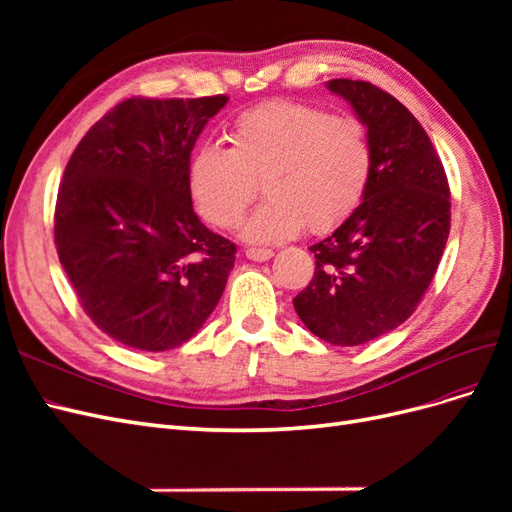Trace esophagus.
Returning a JSON list of instances; mask_svg holds the SVG:
<instances>
[{
  "label": "esophagus",
  "instance_id": "1",
  "mask_svg": "<svg viewBox=\"0 0 512 512\" xmlns=\"http://www.w3.org/2000/svg\"><path fill=\"white\" fill-rule=\"evenodd\" d=\"M245 256L254 260V262H265L273 256V252L271 250H256V247H250V250H245Z\"/></svg>",
  "mask_w": 512,
  "mask_h": 512
}]
</instances>
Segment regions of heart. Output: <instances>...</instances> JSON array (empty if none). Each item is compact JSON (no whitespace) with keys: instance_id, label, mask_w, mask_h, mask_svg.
<instances>
[{"instance_id":"heart-1","label":"heart","mask_w":512,"mask_h":512,"mask_svg":"<svg viewBox=\"0 0 512 512\" xmlns=\"http://www.w3.org/2000/svg\"><path fill=\"white\" fill-rule=\"evenodd\" d=\"M228 136L230 149L198 147L188 166L194 205L213 226H237L260 181L269 198L243 226L250 243H280L303 226L324 235L361 205L371 145L359 119L277 100L239 115Z\"/></svg>"}]
</instances>
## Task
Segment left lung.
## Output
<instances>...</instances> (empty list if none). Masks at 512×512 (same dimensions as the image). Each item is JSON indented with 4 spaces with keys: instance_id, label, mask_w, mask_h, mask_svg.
<instances>
[{
    "instance_id": "1",
    "label": "left lung",
    "mask_w": 512,
    "mask_h": 512,
    "mask_svg": "<svg viewBox=\"0 0 512 512\" xmlns=\"http://www.w3.org/2000/svg\"><path fill=\"white\" fill-rule=\"evenodd\" d=\"M327 87L367 130L371 177L350 218L309 247L316 271L292 303L316 337L359 346L421 303L451 230V192L427 132L397 98L365 81Z\"/></svg>"
}]
</instances>
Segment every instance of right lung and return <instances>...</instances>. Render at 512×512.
Returning a JSON list of instances; mask_svg holds the SVG:
<instances>
[{
	"label": "right lung",
	"instance_id": "add662e5",
	"mask_svg": "<svg viewBox=\"0 0 512 512\" xmlns=\"http://www.w3.org/2000/svg\"><path fill=\"white\" fill-rule=\"evenodd\" d=\"M226 96L130 98L76 145L55 207L59 262L96 327L145 352L198 333L235 267V243L198 220L190 153Z\"/></svg>",
	"mask_w": 512,
	"mask_h": 512
}]
</instances>
